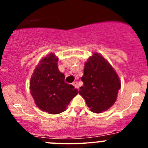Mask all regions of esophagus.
<instances>
[{
    "mask_svg": "<svg viewBox=\"0 0 148 148\" xmlns=\"http://www.w3.org/2000/svg\"><path fill=\"white\" fill-rule=\"evenodd\" d=\"M72 84L74 85V87H75L76 89H78V90H79V85H78V84H77V82H74L72 83Z\"/></svg>",
    "mask_w": 148,
    "mask_h": 148,
    "instance_id": "esophagus-1",
    "label": "esophagus"
}]
</instances>
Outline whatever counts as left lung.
I'll return each mask as SVG.
<instances>
[{
    "instance_id": "1",
    "label": "left lung",
    "mask_w": 148,
    "mask_h": 148,
    "mask_svg": "<svg viewBox=\"0 0 148 148\" xmlns=\"http://www.w3.org/2000/svg\"><path fill=\"white\" fill-rule=\"evenodd\" d=\"M81 79L84 85L79 93L91 111L101 113L114 104L120 82L114 69L102 55L95 53L88 59Z\"/></svg>"
}]
</instances>
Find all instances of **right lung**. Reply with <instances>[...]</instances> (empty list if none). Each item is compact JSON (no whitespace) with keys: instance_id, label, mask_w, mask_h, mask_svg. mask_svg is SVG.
Wrapping results in <instances>:
<instances>
[{"instance_id":"obj_1","label":"right lung","mask_w":148,"mask_h":148,"mask_svg":"<svg viewBox=\"0 0 148 148\" xmlns=\"http://www.w3.org/2000/svg\"><path fill=\"white\" fill-rule=\"evenodd\" d=\"M58 58L51 53L43 58L34 70L30 82L31 94L36 104L49 114H59L78 94L58 68Z\"/></svg>"}]
</instances>
